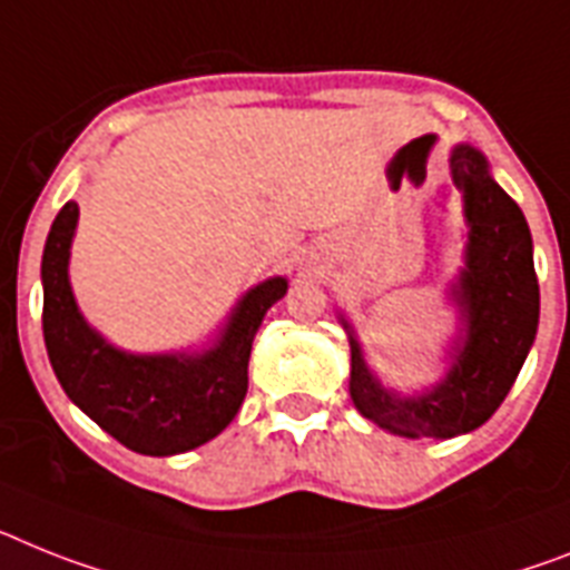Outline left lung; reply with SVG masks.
Instances as JSON below:
<instances>
[{
	"label": "left lung",
	"instance_id": "8db88e82",
	"mask_svg": "<svg viewBox=\"0 0 570 570\" xmlns=\"http://www.w3.org/2000/svg\"><path fill=\"white\" fill-rule=\"evenodd\" d=\"M452 181L463 194L466 252L452 284L461 336L449 353L446 376L414 396L385 389L351 338V400L362 417L400 438H455L495 414L513 389L539 327V281L533 240L519 205L490 176L484 153L458 145L449 156Z\"/></svg>",
	"mask_w": 570,
	"mask_h": 570
}]
</instances>
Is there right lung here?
I'll use <instances>...</instances> for the list:
<instances>
[{"mask_svg":"<svg viewBox=\"0 0 570 570\" xmlns=\"http://www.w3.org/2000/svg\"><path fill=\"white\" fill-rule=\"evenodd\" d=\"M78 203H66L42 252V336L66 396L138 455H179L217 438L240 411L248 356L286 277L252 286L203 353H127L89 327L69 284Z\"/></svg>","mask_w":570,"mask_h":570,"instance_id":"add662e5","label":"right lung"}]
</instances>
